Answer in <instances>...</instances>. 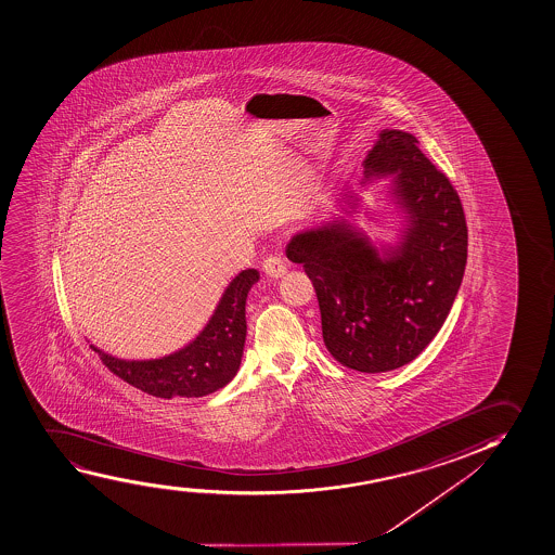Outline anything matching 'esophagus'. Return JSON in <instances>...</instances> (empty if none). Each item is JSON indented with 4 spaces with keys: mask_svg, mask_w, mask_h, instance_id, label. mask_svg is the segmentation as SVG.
Masks as SVG:
<instances>
[{
    "mask_svg": "<svg viewBox=\"0 0 555 555\" xmlns=\"http://www.w3.org/2000/svg\"><path fill=\"white\" fill-rule=\"evenodd\" d=\"M261 269H263V273L271 276V279H282V276L287 273L286 263H284V260H281L279 256H269V258H266L263 263H261Z\"/></svg>",
    "mask_w": 555,
    "mask_h": 555,
    "instance_id": "34e87169",
    "label": "esophagus"
}]
</instances>
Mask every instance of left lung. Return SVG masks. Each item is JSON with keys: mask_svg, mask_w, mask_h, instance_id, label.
I'll use <instances>...</instances> for the list:
<instances>
[{"mask_svg": "<svg viewBox=\"0 0 555 555\" xmlns=\"http://www.w3.org/2000/svg\"><path fill=\"white\" fill-rule=\"evenodd\" d=\"M363 166V183L392 178L405 222L397 245L374 247L340 217L295 233L286 256L314 284L328 353L377 374L411 363L446 323L464 279L467 227L459 192L410 132L382 130Z\"/></svg>", "mask_w": 555, "mask_h": 555, "instance_id": "left-lung-1", "label": "left lung"}]
</instances>
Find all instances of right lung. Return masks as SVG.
<instances>
[{
	"label": "right lung",
	"mask_w": 555,
	"mask_h": 555,
	"mask_svg": "<svg viewBox=\"0 0 555 555\" xmlns=\"http://www.w3.org/2000/svg\"><path fill=\"white\" fill-rule=\"evenodd\" d=\"M260 281L256 269L241 271L220 297L209 322L185 348L150 361H125L95 349L104 366L124 382L157 398H199L222 389L240 370L250 287Z\"/></svg>",
	"instance_id": "add662e5"
}]
</instances>
